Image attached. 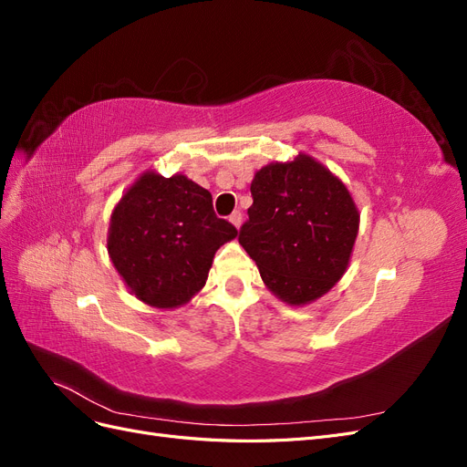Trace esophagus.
<instances>
[{
  "label": "esophagus",
  "instance_id": "1",
  "mask_svg": "<svg viewBox=\"0 0 467 467\" xmlns=\"http://www.w3.org/2000/svg\"><path fill=\"white\" fill-rule=\"evenodd\" d=\"M230 222L235 225V228H239V225H242V222H244V216H242V212L239 210H235V212H232V216H230Z\"/></svg>",
  "mask_w": 467,
  "mask_h": 467
}]
</instances>
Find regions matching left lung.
<instances>
[{"instance_id": "1", "label": "left lung", "mask_w": 467, "mask_h": 467, "mask_svg": "<svg viewBox=\"0 0 467 467\" xmlns=\"http://www.w3.org/2000/svg\"><path fill=\"white\" fill-rule=\"evenodd\" d=\"M239 244L266 288L292 306L317 300L343 276L358 234L347 187L309 155L271 163L251 182Z\"/></svg>"}]
</instances>
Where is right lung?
<instances>
[{
  "label": "right lung",
  "mask_w": 467,
  "mask_h": 467,
  "mask_svg": "<svg viewBox=\"0 0 467 467\" xmlns=\"http://www.w3.org/2000/svg\"><path fill=\"white\" fill-rule=\"evenodd\" d=\"M235 235L206 189L185 175L144 173L112 212L107 247L136 298L167 309L206 285L214 253Z\"/></svg>",
  "instance_id": "1"
}]
</instances>
